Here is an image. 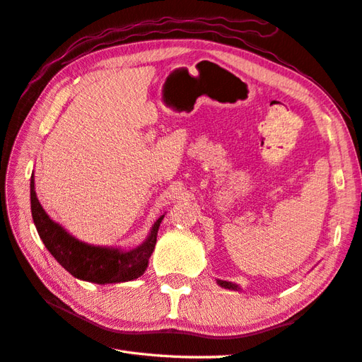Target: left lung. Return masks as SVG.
Wrapping results in <instances>:
<instances>
[{"label": "left lung", "mask_w": 362, "mask_h": 362, "mask_svg": "<svg viewBox=\"0 0 362 362\" xmlns=\"http://www.w3.org/2000/svg\"><path fill=\"white\" fill-rule=\"evenodd\" d=\"M216 284H218L221 288H226V290H234V291H239L240 286L231 284V281H226V280H216Z\"/></svg>", "instance_id": "obj_1"}]
</instances>
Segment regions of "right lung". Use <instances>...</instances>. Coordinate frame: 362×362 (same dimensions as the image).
I'll return each instance as SVG.
<instances>
[{
	"label": "right lung",
	"instance_id": "1",
	"mask_svg": "<svg viewBox=\"0 0 362 362\" xmlns=\"http://www.w3.org/2000/svg\"><path fill=\"white\" fill-rule=\"evenodd\" d=\"M30 196L31 215L39 238L52 256L66 269L72 277L98 285H107L136 280L146 272L164 215L153 223L147 239L136 248L122 250L115 247H100L76 239L74 235L69 234L62 225H58L45 214L36 196L35 177H31Z\"/></svg>",
	"mask_w": 362,
	"mask_h": 362
}]
</instances>
